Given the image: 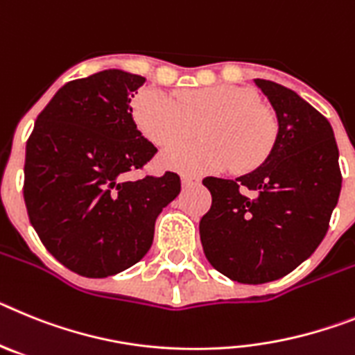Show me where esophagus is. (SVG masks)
Here are the masks:
<instances>
[{
	"instance_id": "1",
	"label": "esophagus",
	"mask_w": 355,
	"mask_h": 355,
	"mask_svg": "<svg viewBox=\"0 0 355 355\" xmlns=\"http://www.w3.org/2000/svg\"><path fill=\"white\" fill-rule=\"evenodd\" d=\"M200 178L196 177H189V175H182V187H193L198 186Z\"/></svg>"
}]
</instances>
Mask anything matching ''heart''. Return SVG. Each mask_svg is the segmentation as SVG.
Segmentation results:
<instances>
[{"instance_id": "obj_1", "label": "heart", "mask_w": 355, "mask_h": 355, "mask_svg": "<svg viewBox=\"0 0 355 355\" xmlns=\"http://www.w3.org/2000/svg\"><path fill=\"white\" fill-rule=\"evenodd\" d=\"M139 130L157 146L189 137L205 123L202 143H180L160 155V164L187 175L225 171L246 173L270 157L279 123L273 110L261 105L248 89L211 85L187 89L171 96L160 89H143L132 103Z\"/></svg>"}]
</instances>
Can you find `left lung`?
<instances>
[{
	"label": "left lung",
	"mask_w": 355,
	"mask_h": 355,
	"mask_svg": "<svg viewBox=\"0 0 355 355\" xmlns=\"http://www.w3.org/2000/svg\"><path fill=\"white\" fill-rule=\"evenodd\" d=\"M254 84L275 110L277 143L252 173L203 178L212 205L200 220L207 261L243 284L282 279L304 263L325 237L341 191L331 123L291 89Z\"/></svg>",
	"instance_id": "8db88e82"
}]
</instances>
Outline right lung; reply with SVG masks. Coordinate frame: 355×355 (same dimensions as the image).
<instances>
[{"label": "right lung", "mask_w": 355, "mask_h": 355, "mask_svg": "<svg viewBox=\"0 0 355 355\" xmlns=\"http://www.w3.org/2000/svg\"><path fill=\"white\" fill-rule=\"evenodd\" d=\"M146 82L105 69L58 89L26 143L24 203L42 245L78 275H116L153 243L155 220L180 193V178L126 180L155 155L132 118Z\"/></svg>", "instance_id": "add662e5"}]
</instances>
